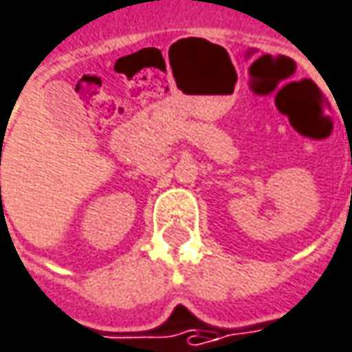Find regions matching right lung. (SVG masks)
<instances>
[{"mask_svg":"<svg viewBox=\"0 0 352 352\" xmlns=\"http://www.w3.org/2000/svg\"><path fill=\"white\" fill-rule=\"evenodd\" d=\"M0 190H1V188H0Z\"/></svg>","mask_w":352,"mask_h":352,"instance_id":"add662e5","label":"right lung"}]
</instances>
